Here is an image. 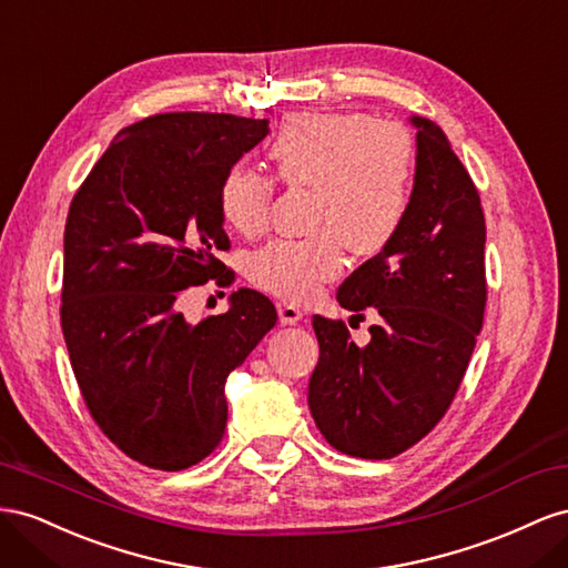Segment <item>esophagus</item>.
<instances>
[{
    "instance_id": "esophagus-1",
    "label": "esophagus",
    "mask_w": 568,
    "mask_h": 568,
    "mask_svg": "<svg viewBox=\"0 0 568 568\" xmlns=\"http://www.w3.org/2000/svg\"><path fill=\"white\" fill-rule=\"evenodd\" d=\"M304 316V312L295 304H287V302H278V318L283 326H295Z\"/></svg>"
}]
</instances>
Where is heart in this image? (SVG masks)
I'll list each match as a JSON object with an SVG mask.
<instances>
[{"label": "heart", "instance_id": "obj_1", "mask_svg": "<svg viewBox=\"0 0 568 568\" xmlns=\"http://www.w3.org/2000/svg\"><path fill=\"white\" fill-rule=\"evenodd\" d=\"M268 156L293 190H314L304 240H273L252 254L247 275L283 302H310L345 271V250L376 256L409 216L416 148L407 128L366 113L306 111L283 121ZM275 181L245 164L221 178L219 212L242 237H258L271 221Z\"/></svg>", "mask_w": 568, "mask_h": 568}]
</instances>
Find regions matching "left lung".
I'll use <instances>...</instances> for the list:
<instances>
[{"label": "left lung", "instance_id": "left-lung-1", "mask_svg": "<svg viewBox=\"0 0 568 568\" xmlns=\"http://www.w3.org/2000/svg\"><path fill=\"white\" fill-rule=\"evenodd\" d=\"M412 123L418 133L409 216L393 245L337 290L345 310L378 312L371 343L356 347L343 321L314 316L321 356L310 409L337 452L362 459H393L440 424L488 300L478 190L440 125L420 116Z\"/></svg>", "mask_w": 568, "mask_h": 568}]
</instances>
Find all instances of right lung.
Segmentation results:
<instances>
[{"label": "right lung", "mask_w": 568, "mask_h": 568, "mask_svg": "<svg viewBox=\"0 0 568 568\" xmlns=\"http://www.w3.org/2000/svg\"><path fill=\"white\" fill-rule=\"evenodd\" d=\"M266 119L175 111L128 125L73 194L63 231L61 331L94 424L131 459L181 471L219 447L225 378L278 321L256 290L187 323L192 285H233L221 178Z\"/></svg>", "instance_id": "1"}]
</instances>
